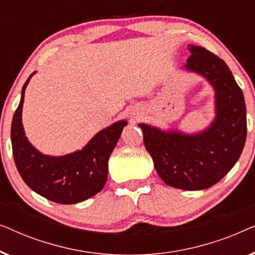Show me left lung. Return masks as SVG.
Listing matches in <instances>:
<instances>
[{
    "mask_svg": "<svg viewBox=\"0 0 255 255\" xmlns=\"http://www.w3.org/2000/svg\"><path fill=\"white\" fill-rule=\"evenodd\" d=\"M184 68L208 80L215 89L216 117L196 134L161 131L139 124L156 173L170 187L183 190L210 188L228 174L246 141V106L228 65L207 48L189 45Z\"/></svg>",
    "mask_w": 255,
    "mask_h": 255,
    "instance_id": "obj_1",
    "label": "left lung"
}]
</instances>
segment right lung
I'll return each mask as SVG.
<instances>
[{
    "label": "right lung",
    "instance_id": "add662e5",
    "mask_svg": "<svg viewBox=\"0 0 255 255\" xmlns=\"http://www.w3.org/2000/svg\"><path fill=\"white\" fill-rule=\"evenodd\" d=\"M33 74L24 83L11 123L12 154L17 170L24 182L40 196L60 204L79 203L103 189L108 177V160L128 122H116L100 131L81 151L64 156L41 154L27 140L22 124L24 93Z\"/></svg>",
    "mask_w": 255,
    "mask_h": 255
}]
</instances>
